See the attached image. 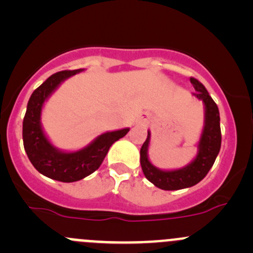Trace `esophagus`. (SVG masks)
<instances>
[{
  "instance_id": "obj_1",
  "label": "esophagus",
  "mask_w": 253,
  "mask_h": 253,
  "mask_svg": "<svg viewBox=\"0 0 253 253\" xmlns=\"http://www.w3.org/2000/svg\"><path fill=\"white\" fill-rule=\"evenodd\" d=\"M147 117H148L147 114H142V116H141L142 121H145V120H147Z\"/></svg>"
}]
</instances>
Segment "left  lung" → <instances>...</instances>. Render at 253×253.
Returning a JSON list of instances; mask_svg holds the SVG:
<instances>
[{
    "instance_id": "8db88e82",
    "label": "left lung",
    "mask_w": 253,
    "mask_h": 253,
    "mask_svg": "<svg viewBox=\"0 0 253 253\" xmlns=\"http://www.w3.org/2000/svg\"><path fill=\"white\" fill-rule=\"evenodd\" d=\"M190 82L196 90L192 95L202 101L205 109V121L200 139L197 142L196 157L180 169H159L149 159V145L152 137L150 131H148L147 139L141 148L143 174L153 185L165 191L181 190L197 185L208 174L220 150L221 132L218 106L201 82L195 78H190Z\"/></svg>"
}]
</instances>
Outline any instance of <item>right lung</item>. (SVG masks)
Here are the masks:
<instances>
[{
    "instance_id": "add662e5",
    "label": "right lung",
    "mask_w": 253,
    "mask_h": 253,
    "mask_svg": "<svg viewBox=\"0 0 253 253\" xmlns=\"http://www.w3.org/2000/svg\"><path fill=\"white\" fill-rule=\"evenodd\" d=\"M85 71H62L48 77L33 91L23 120V143L33 167L46 177L61 182H75L93 174L115 142L125 137L128 127L99 134L85 147L77 150H63L52 144L42 124L45 103L66 79Z\"/></svg>"
}]
</instances>
